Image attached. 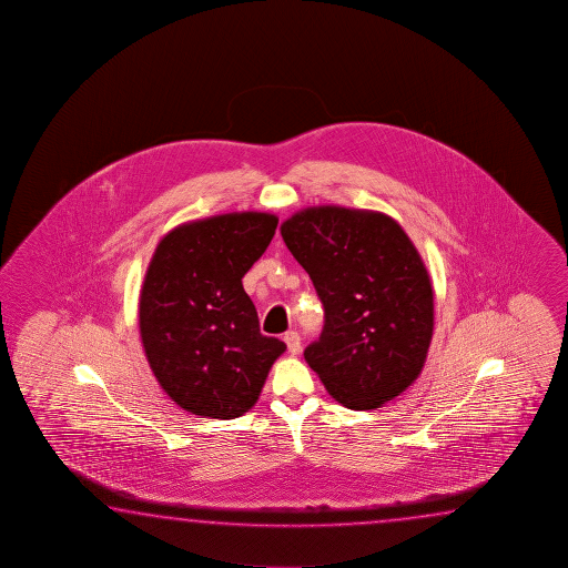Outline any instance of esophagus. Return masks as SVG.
I'll use <instances>...</instances> for the list:
<instances>
[{
  "label": "esophagus",
  "instance_id": "1",
  "mask_svg": "<svg viewBox=\"0 0 568 568\" xmlns=\"http://www.w3.org/2000/svg\"><path fill=\"white\" fill-rule=\"evenodd\" d=\"M284 342H286V346H288V352L292 356H296L302 352V339H300L298 332H294V329H290L284 334Z\"/></svg>",
  "mask_w": 568,
  "mask_h": 568
}]
</instances>
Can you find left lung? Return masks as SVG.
Segmentation results:
<instances>
[{"mask_svg":"<svg viewBox=\"0 0 568 568\" xmlns=\"http://www.w3.org/2000/svg\"><path fill=\"white\" fill-rule=\"evenodd\" d=\"M280 234L324 304V329L304 349L337 404L367 412L405 392L424 369L433 288L424 260L384 212L310 206Z\"/></svg>","mask_w":568,"mask_h":568,"instance_id":"obj_1","label":"left lung"}]
</instances>
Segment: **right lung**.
Here are the masks:
<instances>
[{"mask_svg":"<svg viewBox=\"0 0 568 568\" xmlns=\"http://www.w3.org/2000/svg\"><path fill=\"white\" fill-rule=\"evenodd\" d=\"M276 226L268 212H229L184 222L154 248L139 300L144 356L189 414H246L286 352L284 342L260 334L258 314L242 288Z\"/></svg>","mask_w":568,"mask_h":568,"instance_id":"1","label":"right lung"}]
</instances>
